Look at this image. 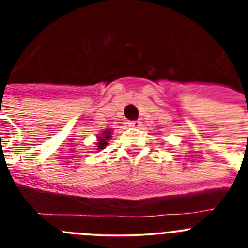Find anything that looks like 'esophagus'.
<instances>
[{
  "label": "esophagus",
  "mask_w": 248,
  "mask_h": 248,
  "mask_svg": "<svg viewBox=\"0 0 248 248\" xmlns=\"http://www.w3.org/2000/svg\"><path fill=\"white\" fill-rule=\"evenodd\" d=\"M129 124H130V126H133V128H139V126L141 125V122H139V120H133V122H130Z\"/></svg>",
  "instance_id": "34e87169"
}]
</instances>
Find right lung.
Returning a JSON list of instances; mask_svg holds the SVG:
<instances>
[{
    "instance_id": "add662e5",
    "label": "right lung",
    "mask_w": 248,
    "mask_h": 248,
    "mask_svg": "<svg viewBox=\"0 0 248 248\" xmlns=\"http://www.w3.org/2000/svg\"><path fill=\"white\" fill-rule=\"evenodd\" d=\"M109 138H110V131H104L103 133V136H99L98 138V140H99V142H98V149H103L104 146H107V144H108V142H107V140H109Z\"/></svg>"
}]
</instances>
